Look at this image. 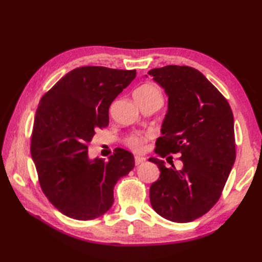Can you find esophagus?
<instances>
[{"instance_id":"1","label":"esophagus","mask_w":262,"mask_h":262,"mask_svg":"<svg viewBox=\"0 0 262 262\" xmlns=\"http://www.w3.org/2000/svg\"><path fill=\"white\" fill-rule=\"evenodd\" d=\"M144 162H145V158L135 157V165H140V164H142Z\"/></svg>"}]
</instances>
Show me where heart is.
I'll return each mask as SVG.
<instances>
[{
	"mask_svg": "<svg viewBox=\"0 0 262 262\" xmlns=\"http://www.w3.org/2000/svg\"><path fill=\"white\" fill-rule=\"evenodd\" d=\"M160 89L155 84H144L138 88L135 93H159ZM161 93V92H160ZM151 135L149 134H135L127 138L126 144L127 146L132 148L135 152H143L146 147V142L149 140Z\"/></svg>",
	"mask_w": 262,
	"mask_h": 262,
	"instance_id": "1",
	"label": "heart"
}]
</instances>
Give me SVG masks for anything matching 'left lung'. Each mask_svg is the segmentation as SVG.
I'll return each mask as SVG.
<instances>
[{"label": "left lung", "instance_id": "left-lung-1", "mask_svg": "<svg viewBox=\"0 0 262 262\" xmlns=\"http://www.w3.org/2000/svg\"><path fill=\"white\" fill-rule=\"evenodd\" d=\"M148 74L169 97L155 153L166 160L178 153L183 163L176 170L148 159L161 171L149 200L163 219L188 223L207 213L223 191L235 161L234 118L223 94L198 70L168 65Z\"/></svg>", "mask_w": 262, "mask_h": 262}]
</instances>
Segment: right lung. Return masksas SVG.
Returning <instances> with one entry per match:
<instances>
[{
  "label": "right lung",
  "mask_w": 262,
  "mask_h": 262,
  "mask_svg": "<svg viewBox=\"0 0 262 262\" xmlns=\"http://www.w3.org/2000/svg\"><path fill=\"white\" fill-rule=\"evenodd\" d=\"M136 77L135 70L83 66L69 72L40 100L30 152L41 190L60 213L98 219L114 204V188L135 165L116 148L109 160L89 159L88 145L109 124V107Z\"/></svg>",
  "instance_id": "add662e5"
}]
</instances>
